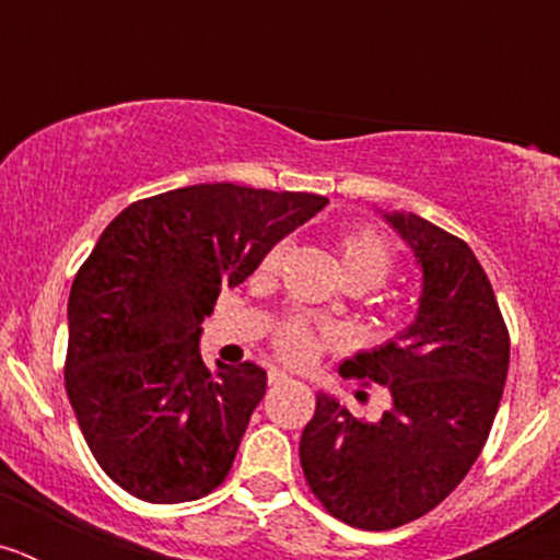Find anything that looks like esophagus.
Returning <instances> with one entry per match:
<instances>
[{"label": "esophagus", "mask_w": 560, "mask_h": 560, "mask_svg": "<svg viewBox=\"0 0 560 560\" xmlns=\"http://www.w3.org/2000/svg\"><path fill=\"white\" fill-rule=\"evenodd\" d=\"M289 375L280 373V370H269V387H283V384H289Z\"/></svg>", "instance_id": "obj_1"}]
</instances>
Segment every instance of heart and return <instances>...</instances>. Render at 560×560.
<instances>
[{
    "mask_svg": "<svg viewBox=\"0 0 560 560\" xmlns=\"http://www.w3.org/2000/svg\"><path fill=\"white\" fill-rule=\"evenodd\" d=\"M336 266H339L341 280L348 285H359L361 291L378 289L395 269V252L389 241L373 226H353L345 230L334 241ZM283 260V246H271L257 266V277H271ZM277 353L289 364H308L316 359L323 339L305 323H285L275 334Z\"/></svg>",
    "mask_w": 560,
    "mask_h": 560,
    "instance_id": "1",
    "label": "heart"
}]
</instances>
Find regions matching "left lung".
<instances>
[{"instance_id":"1","label":"left lung","mask_w":560,"mask_h":560,"mask_svg":"<svg viewBox=\"0 0 560 560\" xmlns=\"http://www.w3.org/2000/svg\"><path fill=\"white\" fill-rule=\"evenodd\" d=\"M384 221L423 271L418 314L345 370L387 387L389 409L368 423L319 393L300 438L314 497L361 530L415 522L463 482L491 434L511 364V336L471 246L415 212H384Z\"/></svg>"}]
</instances>
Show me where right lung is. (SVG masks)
<instances>
[{"label": "right lung", "mask_w": 560, "mask_h": 560, "mask_svg": "<svg viewBox=\"0 0 560 560\" xmlns=\"http://www.w3.org/2000/svg\"><path fill=\"white\" fill-rule=\"evenodd\" d=\"M328 205L316 192L190 185L133 201L69 291L67 395L97 465L142 502L207 497L230 474L266 370H210L201 323L266 252Z\"/></svg>", "instance_id": "right-lung-1"}]
</instances>
